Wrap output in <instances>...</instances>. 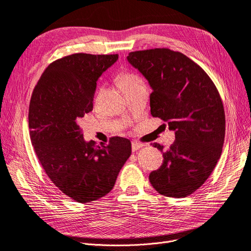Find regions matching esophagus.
Listing matches in <instances>:
<instances>
[{
    "mask_svg": "<svg viewBox=\"0 0 251 251\" xmlns=\"http://www.w3.org/2000/svg\"><path fill=\"white\" fill-rule=\"evenodd\" d=\"M143 146H144L143 144L138 143V142H132V144H131L132 151H136V150H138V149H141V148H142Z\"/></svg>",
    "mask_w": 251,
    "mask_h": 251,
    "instance_id": "obj_1",
    "label": "esophagus"
}]
</instances>
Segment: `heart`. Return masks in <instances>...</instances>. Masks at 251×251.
I'll list each match as a JSON object with an SVG mask.
<instances>
[{
  "instance_id": "obj_1",
  "label": "heart",
  "mask_w": 251,
  "mask_h": 251,
  "mask_svg": "<svg viewBox=\"0 0 251 251\" xmlns=\"http://www.w3.org/2000/svg\"><path fill=\"white\" fill-rule=\"evenodd\" d=\"M117 79L120 85L124 88V90H127L129 88H132L143 83L142 78L138 76L137 74L127 70L121 71L117 75Z\"/></svg>"
}]
</instances>
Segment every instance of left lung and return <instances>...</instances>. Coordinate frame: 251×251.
<instances>
[{"mask_svg": "<svg viewBox=\"0 0 251 251\" xmlns=\"http://www.w3.org/2000/svg\"><path fill=\"white\" fill-rule=\"evenodd\" d=\"M127 60L152 88L151 115L175 130L176 140L150 174V183L164 197H188L210 177L222 152L226 115L218 90L205 70L179 51L136 50Z\"/></svg>", "mask_w": 251, "mask_h": 251, "instance_id": "left-lung-1", "label": "left lung"}]
</instances>
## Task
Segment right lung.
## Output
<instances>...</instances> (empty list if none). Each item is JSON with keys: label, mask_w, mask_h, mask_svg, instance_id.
I'll return each mask as SVG.
<instances>
[{"label": "right lung", "mask_w": 251, "mask_h": 251, "mask_svg": "<svg viewBox=\"0 0 251 251\" xmlns=\"http://www.w3.org/2000/svg\"><path fill=\"white\" fill-rule=\"evenodd\" d=\"M117 60V53L66 55L46 67L32 93L29 128L34 151L50 181L77 202L106 196L131 155L127 138L86 143L78 125L93 110L97 79Z\"/></svg>", "instance_id": "add662e5"}]
</instances>
